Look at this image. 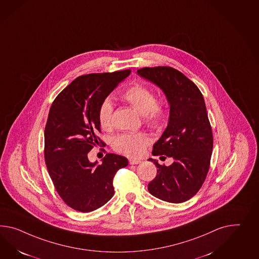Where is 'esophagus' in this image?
<instances>
[{"instance_id": "34e87169", "label": "esophagus", "mask_w": 259, "mask_h": 259, "mask_svg": "<svg viewBox=\"0 0 259 259\" xmlns=\"http://www.w3.org/2000/svg\"><path fill=\"white\" fill-rule=\"evenodd\" d=\"M128 162H130V164H139L141 160H139V159H128Z\"/></svg>"}]
</instances>
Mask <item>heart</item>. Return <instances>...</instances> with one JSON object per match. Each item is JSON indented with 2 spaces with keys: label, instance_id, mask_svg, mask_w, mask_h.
<instances>
[{
  "label": "heart",
  "instance_id": "heart-1",
  "mask_svg": "<svg viewBox=\"0 0 259 259\" xmlns=\"http://www.w3.org/2000/svg\"><path fill=\"white\" fill-rule=\"evenodd\" d=\"M121 99L126 101L143 116L147 126L159 128L163 126L168 117V108L165 100L156 99L152 89L143 84H133L121 94ZM113 105L110 100H104L99 108L98 119L100 126L108 131L113 126ZM150 139L145 133H122L113 137V149L132 158H138Z\"/></svg>",
  "mask_w": 259,
  "mask_h": 259
}]
</instances>
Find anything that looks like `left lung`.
Returning <instances> with one entry per match:
<instances>
[{
    "instance_id": "8db88e82",
    "label": "left lung",
    "mask_w": 259,
    "mask_h": 259,
    "mask_svg": "<svg viewBox=\"0 0 259 259\" xmlns=\"http://www.w3.org/2000/svg\"><path fill=\"white\" fill-rule=\"evenodd\" d=\"M137 73L165 94L170 105L168 126L153 146V156L171 157L170 166H157V176L148 183L153 196L170 203L191 199L203 185L209 170L213 135L206 104L199 88L171 67H143Z\"/></svg>"
}]
</instances>
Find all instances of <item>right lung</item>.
Segmentation results:
<instances>
[{
    "label": "right lung",
    "mask_w": 259,
    "mask_h": 259,
    "mask_svg": "<svg viewBox=\"0 0 259 259\" xmlns=\"http://www.w3.org/2000/svg\"><path fill=\"white\" fill-rule=\"evenodd\" d=\"M130 74L126 69L80 76L51 106L44 133L47 169L60 197L75 210L91 212L105 205L114 193L115 172L128 164L125 157L107 153L98 165L87 155L104 144L97 135L100 104Z\"/></svg>",
    "instance_id": "right-lung-1"
}]
</instances>
